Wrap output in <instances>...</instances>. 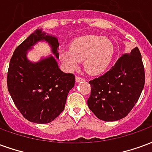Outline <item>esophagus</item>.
I'll list each match as a JSON object with an SVG mask.
<instances>
[{
  "label": "esophagus",
  "instance_id": "34e87169",
  "mask_svg": "<svg viewBox=\"0 0 152 152\" xmlns=\"http://www.w3.org/2000/svg\"><path fill=\"white\" fill-rule=\"evenodd\" d=\"M82 80H85V78L83 77H80V76H76V82H80V81H82Z\"/></svg>",
  "mask_w": 152,
  "mask_h": 152
}]
</instances>
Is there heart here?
<instances>
[{
  "instance_id": "1",
  "label": "heart",
  "mask_w": 152,
  "mask_h": 152,
  "mask_svg": "<svg viewBox=\"0 0 152 152\" xmlns=\"http://www.w3.org/2000/svg\"><path fill=\"white\" fill-rule=\"evenodd\" d=\"M115 48L107 38L87 36L77 38L70 44L69 50L60 52V59L69 70L76 69L84 61L87 72L98 75L103 72L112 62Z\"/></svg>"
}]
</instances>
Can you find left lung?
I'll return each instance as SVG.
<instances>
[{
    "mask_svg": "<svg viewBox=\"0 0 152 152\" xmlns=\"http://www.w3.org/2000/svg\"><path fill=\"white\" fill-rule=\"evenodd\" d=\"M89 83L91 94L87 103L97 117L104 121L125 117L137 103L145 84L138 48L123 53L108 72Z\"/></svg>",
    "mask_w": 152,
    "mask_h": 152,
    "instance_id": "8db88e82",
    "label": "left lung"
}]
</instances>
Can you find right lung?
<instances>
[{
	"label": "right lung",
	"instance_id": "obj_1",
	"mask_svg": "<svg viewBox=\"0 0 152 152\" xmlns=\"http://www.w3.org/2000/svg\"><path fill=\"white\" fill-rule=\"evenodd\" d=\"M49 42L58 58L59 43L54 37L35 30L15 49L7 73V87L16 107L28 121L46 124L58 116L65 107L66 97L75 85V76L58 68L53 57L31 63L26 54L35 43Z\"/></svg>",
	"mask_w": 152,
	"mask_h": 152
}]
</instances>
